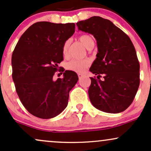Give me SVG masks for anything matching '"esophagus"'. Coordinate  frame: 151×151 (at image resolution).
Wrapping results in <instances>:
<instances>
[{"mask_svg":"<svg viewBox=\"0 0 151 151\" xmlns=\"http://www.w3.org/2000/svg\"><path fill=\"white\" fill-rule=\"evenodd\" d=\"M83 76H84V74H81V73H79V74H78V77H79V79H81V78Z\"/></svg>","mask_w":151,"mask_h":151,"instance_id":"34e87169","label":"esophagus"}]
</instances>
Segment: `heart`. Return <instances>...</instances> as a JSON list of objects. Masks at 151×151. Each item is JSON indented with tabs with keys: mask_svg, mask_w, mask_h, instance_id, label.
<instances>
[{
	"mask_svg": "<svg viewBox=\"0 0 151 151\" xmlns=\"http://www.w3.org/2000/svg\"><path fill=\"white\" fill-rule=\"evenodd\" d=\"M79 40L82 43L86 49H90L91 47H93L94 46V40L93 38L90 35H82L79 37ZM70 40L65 41L62 46V54L65 56L67 55L68 52L69 46H70ZM90 61L87 59H83V60H72L70 62L67 63V67L68 70L74 71L76 72H83L84 70L89 67Z\"/></svg>",
	"mask_w": 151,
	"mask_h": 151,
	"instance_id": "1",
	"label": "heart"
}]
</instances>
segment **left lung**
I'll return each mask as SVG.
<instances>
[{
    "mask_svg": "<svg viewBox=\"0 0 151 151\" xmlns=\"http://www.w3.org/2000/svg\"><path fill=\"white\" fill-rule=\"evenodd\" d=\"M96 40L98 52L89 71L90 101L104 112L117 114L131 104L140 84V65L131 39L109 20L93 16L77 23ZM103 76L101 81L100 77Z\"/></svg>",
    "mask_w": 151,
    "mask_h": 151,
    "instance_id": "1",
    "label": "left lung"
}]
</instances>
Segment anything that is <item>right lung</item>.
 Listing matches in <instances>:
<instances>
[{
    "instance_id": "obj_1",
    "label": "right lung",
    "mask_w": 151,
    "mask_h": 151,
    "mask_svg": "<svg viewBox=\"0 0 151 151\" xmlns=\"http://www.w3.org/2000/svg\"><path fill=\"white\" fill-rule=\"evenodd\" d=\"M75 31L74 23L37 22L22 35L12 55L13 80L22 105L43 119L62 113L69 93L77 82L76 72L61 70L63 78L54 80L63 60L62 46Z\"/></svg>"
}]
</instances>
